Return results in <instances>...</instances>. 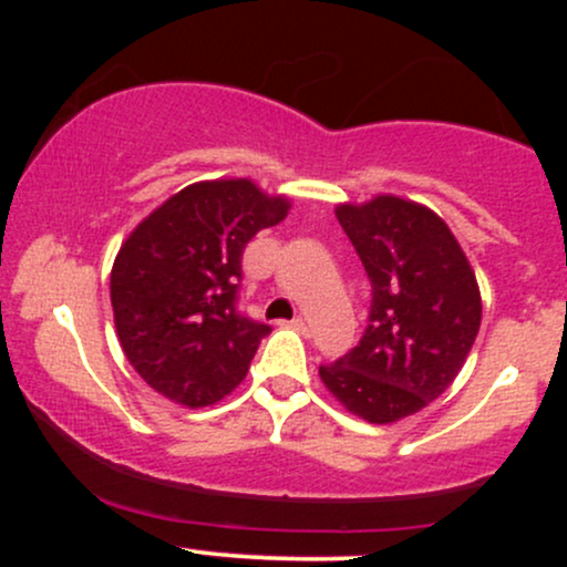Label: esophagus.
Returning a JSON list of instances; mask_svg holds the SVG:
<instances>
[{
  "label": "esophagus",
  "instance_id": "obj_1",
  "mask_svg": "<svg viewBox=\"0 0 567 567\" xmlns=\"http://www.w3.org/2000/svg\"><path fill=\"white\" fill-rule=\"evenodd\" d=\"M290 328H292V330H301V333H306V320H303V317H296V320H290Z\"/></svg>",
  "mask_w": 567,
  "mask_h": 567
}]
</instances>
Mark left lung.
Returning <instances> with one entry per match:
<instances>
[{"label":"left lung","instance_id":"obj_1","mask_svg":"<svg viewBox=\"0 0 567 567\" xmlns=\"http://www.w3.org/2000/svg\"><path fill=\"white\" fill-rule=\"evenodd\" d=\"M373 301L360 347L320 368L328 392L368 424H394L437 400L464 368L483 320L474 269L447 224L394 194L336 207Z\"/></svg>","mask_w":567,"mask_h":567}]
</instances>
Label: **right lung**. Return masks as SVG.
<instances>
[{
	"instance_id": "obj_1",
	"label": "right lung",
	"mask_w": 567,
	"mask_h": 567,
	"mask_svg": "<svg viewBox=\"0 0 567 567\" xmlns=\"http://www.w3.org/2000/svg\"><path fill=\"white\" fill-rule=\"evenodd\" d=\"M288 210L250 178L199 181L130 231L112 266L114 324L154 392L207 408L243 383L271 330L237 311L243 250Z\"/></svg>"
}]
</instances>
